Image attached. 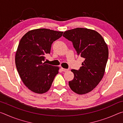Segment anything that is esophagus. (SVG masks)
Returning <instances> with one entry per match:
<instances>
[{"label":"esophagus","mask_w":123,"mask_h":123,"mask_svg":"<svg viewBox=\"0 0 123 123\" xmlns=\"http://www.w3.org/2000/svg\"><path fill=\"white\" fill-rule=\"evenodd\" d=\"M61 70L62 72H67V71H68V69H65V68H63L62 67H61Z\"/></svg>","instance_id":"obj_1"}]
</instances>
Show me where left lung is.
<instances>
[{"instance_id": "8db88e82", "label": "left lung", "mask_w": 123, "mask_h": 123, "mask_svg": "<svg viewBox=\"0 0 123 123\" xmlns=\"http://www.w3.org/2000/svg\"><path fill=\"white\" fill-rule=\"evenodd\" d=\"M63 36L72 41L78 55L85 59L78 70H71L74 77L69 81V86L77 94H86L103 78L109 57L107 45L100 34L87 28L66 31Z\"/></svg>"}]
</instances>
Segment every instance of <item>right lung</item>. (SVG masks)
<instances>
[{"label": "right lung", "instance_id": "right-lung-1", "mask_svg": "<svg viewBox=\"0 0 123 123\" xmlns=\"http://www.w3.org/2000/svg\"><path fill=\"white\" fill-rule=\"evenodd\" d=\"M63 32L48 29H34L20 39L15 56L16 66L23 82L33 92H47L59 73V67L43 62L45 56L50 53L52 43Z\"/></svg>", "mask_w": 123, "mask_h": 123}]
</instances>
